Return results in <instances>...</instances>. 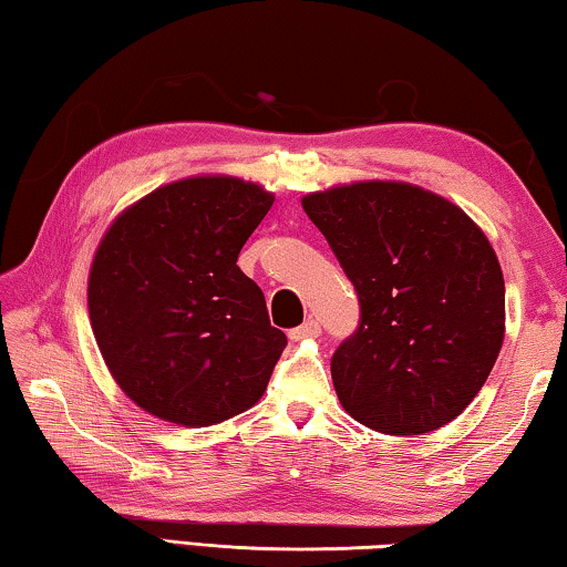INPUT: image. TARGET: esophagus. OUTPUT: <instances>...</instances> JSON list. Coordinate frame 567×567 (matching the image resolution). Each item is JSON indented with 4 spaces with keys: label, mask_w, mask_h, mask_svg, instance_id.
<instances>
[{
    "label": "esophagus",
    "mask_w": 567,
    "mask_h": 567,
    "mask_svg": "<svg viewBox=\"0 0 567 567\" xmlns=\"http://www.w3.org/2000/svg\"><path fill=\"white\" fill-rule=\"evenodd\" d=\"M320 322L315 320V318H307L300 328H295V330H290V340H302V338H318L320 334Z\"/></svg>",
    "instance_id": "34e87169"
}]
</instances>
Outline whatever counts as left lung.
Here are the masks:
<instances>
[{"label": "left lung", "instance_id": "obj_1", "mask_svg": "<svg viewBox=\"0 0 567 567\" xmlns=\"http://www.w3.org/2000/svg\"><path fill=\"white\" fill-rule=\"evenodd\" d=\"M354 285L360 322L330 360L342 408L372 430L447 425L485 385L505 332V282L463 209L405 182L302 199Z\"/></svg>", "mask_w": 567, "mask_h": 567}]
</instances>
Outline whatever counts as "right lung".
I'll return each mask as SVG.
<instances>
[{
	"instance_id": "obj_1",
	"label": "right lung",
	"mask_w": 567,
	"mask_h": 567,
	"mask_svg": "<svg viewBox=\"0 0 567 567\" xmlns=\"http://www.w3.org/2000/svg\"><path fill=\"white\" fill-rule=\"evenodd\" d=\"M275 197L237 177H192L142 197L107 229L90 320L112 378L142 410L205 427L252 408L287 344L239 270Z\"/></svg>"
}]
</instances>
